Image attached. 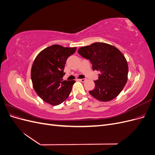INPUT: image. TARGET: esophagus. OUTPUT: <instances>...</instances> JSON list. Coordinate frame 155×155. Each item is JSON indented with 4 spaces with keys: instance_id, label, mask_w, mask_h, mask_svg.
<instances>
[{
    "instance_id": "34e87169",
    "label": "esophagus",
    "mask_w": 155,
    "mask_h": 155,
    "mask_svg": "<svg viewBox=\"0 0 155 155\" xmlns=\"http://www.w3.org/2000/svg\"><path fill=\"white\" fill-rule=\"evenodd\" d=\"M87 79L85 78H83V79H79V81H80L81 82H85Z\"/></svg>"
}]
</instances>
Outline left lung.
Masks as SVG:
<instances>
[{
  "label": "left lung",
  "instance_id": "left-lung-1",
  "mask_svg": "<svg viewBox=\"0 0 155 155\" xmlns=\"http://www.w3.org/2000/svg\"><path fill=\"white\" fill-rule=\"evenodd\" d=\"M78 53L90 60L93 70H99L95 88L89 93L101 101H109L118 96L127 81L128 64L123 54L114 46L94 43L82 46Z\"/></svg>",
  "mask_w": 155,
  "mask_h": 155
}]
</instances>
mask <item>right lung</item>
Here are the masks:
<instances>
[{
    "instance_id": "add662e5",
    "label": "right lung",
    "mask_w": 155,
    "mask_h": 155,
    "mask_svg": "<svg viewBox=\"0 0 155 155\" xmlns=\"http://www.w3.org/2000/svg\"><path fill=\"white\" fill-rule=\"evenodd\" d=\"M76 50L59 45L48 46L37 55L33 63L31 78L33 87L42 100L58 105L68 97L75 81H63L67 59Z\"/></svg>"
}]
</instances>
